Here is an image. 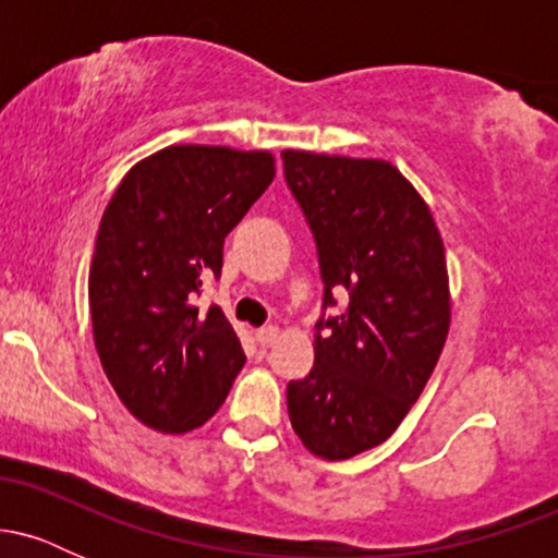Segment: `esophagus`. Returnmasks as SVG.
<instances>
[{
    "label": "esophagus",
    "mask_w": 558,
    "mask_h": 558,
    "mask_svg": "<svg viewBox=\"0 0 558 558\" xmlns=\"http://www.w3.org/2000/svg\"><path fill=\"white\" fill-rule=\"evenodd\" d=\"M254 336H257V343L259 345H272L275 341H278L280 330L275 328V325H267V328H259L257 332H254Z\"/></svg>",
    "instance_id": "34e87169"
}]
</instances>
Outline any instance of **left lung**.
I'll list each match as a JSON object with an SVG mask.
<instances>
[{"instance_id": "left-lung-1", "label": "left lung", "mask_w": 558, "mask_h": 558, "mask_svg": "<svg viewBox=\"0 0 558 558\" xmlns=\"http://www.w3.org/2000/svg\"><path fill=\"white\" fill-rule=\"evenodd\" d=\"M286 181L317 241L325 306L315 367L288 383L301 444L328 462L380 446L430 380L448 325L446 248L430 207L386 159L286 149Z\"/></svg>"}]
</instances>
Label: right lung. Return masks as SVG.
Returning <instances> with one entry per match:
<instances>
[{"instance_id": "1", "label": "right lung", "mask_w": 558, "mask_h": 558, "mask_svg": "<svg viewBox=\"0 0 558 558\" xmlns=\"http://www.w3.org/2000/svg\"><path fill=\"white\" fill-rule=\"evenodd\" d=\"M275 178L270 151L175 144L133 165L96 235L88 304L94 343L118 399L146 427L196 430L241 373V341L217 304L222 243Z\"/></svg>"}]
</instances>
